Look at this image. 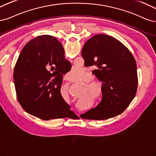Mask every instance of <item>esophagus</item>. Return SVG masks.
<instances>
[{
	"instance_id": "1",
	"label": "esophagus",
	"mask_w": 156,
	"mask_h": 156,
	"mask_svg": "<svg viewBox=\"0 0 156 156\" xmlns=\"http://www.w3.org/2000/svg\"><path fill=\"white\" fill-rule=\"evenodd\" d=\"M65 78H66L67 80H70L69 77V76H67V75H66V76H65Z\"/></svg>"
}]
</instances>
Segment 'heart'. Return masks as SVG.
Segmentation results:
<instances>
[{
  "label": "heart",
  "instance_id": "b5f03b06",
  "mask_svg": "<svg viewBox=\"0 0 156 156\" xmlns=\"http://www.w3.org/2000/svg\"><path fill=\"white\" fill-rule=\"evenodd\" d=\"M84 73L85 72L83 69L74 67L70 69L68 72L69 76L73 80H78L81 78ZM91 78L92 76L89 74H87V76L85 77L84 81H89L85 85V87H86L87 90L91 93L92 97L93 98H96L97 100H100L102 97L101 83L99 81H97V80H91V81H89L90 80H91Z\"/></svg>",
  "mask_w": 156,
  "mask_h": 156
}]
</instances>
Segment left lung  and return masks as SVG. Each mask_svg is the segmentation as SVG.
Returning a JSON list of instances; mask_svg holds the SVG:
<instances>
[{
  "instance_id": "8db88e82",
  "label": "left lung",
  "mask_w": 156,
  "mask_h": 156,
  "mask_svg": "<svg viewBox=\"0 0 156 156\" xmlns=\"http://www.w3.org/2000/svg\"><path fill=\"white\" fill-rule=\"evenodd\" d=\"M82 56L85 67H96L92 73L102 82V98L96 108L80 117L105 120L122 113L137 89L136 62L132 53L117 39L98 34L85 43Z\"/></svg>"
}]
</instances>
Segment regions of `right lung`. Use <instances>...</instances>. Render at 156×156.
<instances>
[{
	"label": "right lung",
	"mask_w": 156,
	"mask_h": 156,
	"mask_svg": "<svg viewBox=\"0 0 156 156\" xmlns=\"http://www.w3.org/2000/svg\"><path fill=\"white\" fill-rule=\"evenodd\" d=\"M64 54L61 43L48 35L35 37L23 48L13 79L18 101L28 113L44 120L74 115L60 91L63 74L71 68Z\"/></svg>",
	"instance_id": "right-lung-1"
}]
</instances>
